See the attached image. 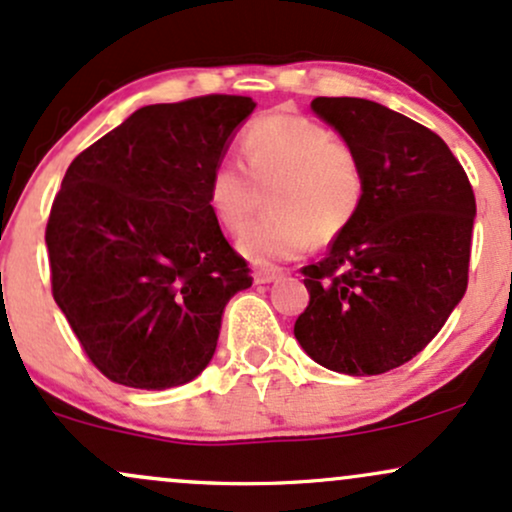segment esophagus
Returning <instances> with one entry per match:
<instances>
[{
  "label": "esophagus",
  "mask_w": 512,
  "mask_h": 512,
  "mask_svg": "<svg viewBox=\"0 0 512 512\" xmlns=\"http://www.w3.org/2000/svg\"><path fill=\"white\" fill-rule=\"evenodd\" d=\"M283 268H275V266H258L254 271V280L258 285L263 283H273V280L283 278Z\"/></svg>",
  "instance_id": "esophagus-1"
}]
</instances>
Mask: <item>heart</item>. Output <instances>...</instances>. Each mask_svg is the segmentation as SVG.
I'll list each match as a JSON object with an SVG mask.
<instances>
[{"mask_svg": "<svg viewBox=\"0 0 512 512\" xmlns=\"http://www.w3.org/2000/svg\"><path fill=\"white\" fill-rule=\"evenodd\" d=\"M239 147L247 169L217 164L208 179V205L217 225L241 234L269 195L274 210L239 244L251 261L295 258L312 239L331 244L363 208V157L317 120L297 113L263 116L246 125Z\"/></svg>", "mask_w": 512, "mask_h": 512, "instance_id": "b5f03b06", "label": "heart"}]
</instances>
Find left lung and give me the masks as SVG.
Here are the masks:
<instances>
[{
    "mask_svg": "<svg viewBox=\"0 0 512 512\" xmlns=\"http://www.w3.org/2000/svg\"><path fill=\"white\" fill-rule=\"evenodd\" d=\"M360 152L363 208L329 254L302 268L295 338L319 365L382 375L435 338L467 292L476 200L440 135L367 99L312 101Z\"/></svg>",
    "mask_w": 512,
    "mask_h": 512,
    "instance_id": "obj_1",
    "label": "left lung"
}]
</instances>
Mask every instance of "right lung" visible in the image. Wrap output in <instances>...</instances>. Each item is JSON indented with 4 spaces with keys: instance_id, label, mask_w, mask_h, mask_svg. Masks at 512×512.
Listing matches in <instances>:
<instances>
[{
    "instance_id": "1",
    "label": "right lung",
    "mask_w": 512,
    "mask_h": 512,
    "mask_svg": "<svg viewBox=\"0 0 512 512\" xmlns=\"http://www.w3.org/2000/svg\"><path fill=\"white\" fill-rule=\"evenodd\" d=\"M254 106L232 94L145 106L67 169L45 227L50 283L111 382H191L215 353L229 297L254 283L208 205L210 171Z\"/></svg>"
}]
</instances>
